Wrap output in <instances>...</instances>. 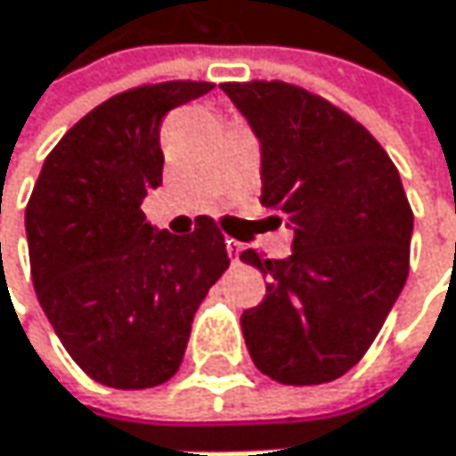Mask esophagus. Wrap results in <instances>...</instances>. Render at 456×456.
Segmentation results:
<instances>
[{
  "label": "esophagus",
  "mask_w": 456,
  "mask_h": 456,
  "mask_svg": "<svg viewBox=\"0 0 456 456\" xmlns=\"http://www.w3.org/2000/svg\"><path fill=\"white\" fill-rule=\"evenodd\" d=\"M225 249H228L231 259H239V255H241V244H239L236 239H228V241H225Z\"/></svg>",
  "instance_id": "obj_1"
}]
</instances>
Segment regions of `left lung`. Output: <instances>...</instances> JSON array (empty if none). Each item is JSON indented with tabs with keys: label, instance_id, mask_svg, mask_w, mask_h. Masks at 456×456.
Listing matches in <instances>:
<instances>
[{
	"label": "left lung",
	"instance_id": "left-lung-1",
	"mask_svg": "<svg viewBox=\"0 0 456 456\" xmlns=\"http://www.w3.org/2000/svg\"><path fill=\"white\" fill-rule=\"evenodd\" d=\"M262 146V207L294 231L291 255L241 252L270 278L241 314L256 370L317 386L370 349L410 273L412 207L386 149L352 115L283 81L220 84Z\"/></svg>",
	"mask_w": 456,
	"mask_h": 456
}]
</instances>
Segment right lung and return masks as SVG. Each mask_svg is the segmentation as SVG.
Returning <instances> with one entry per match:
<instances>
[{"label":"right lung","instance_id":"right-lung-1","mask_svg":"<svg viewBox=\"0 0 456 456\" xmlns=\"http://www.w3.org/2000/svg\"><path fill=\"white\" fill-rule=\"evenodd\" d=\"M215 84L165 81L110 96L44 159L26 207L38 305L76 365L110 388L170 380L194 313L231 259L217 223L189 236L146 223L142 201L162 183V118Z\"/></svg>","mask_w":456,"mask_h":456}]
</instances>
